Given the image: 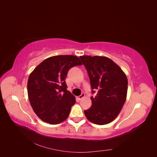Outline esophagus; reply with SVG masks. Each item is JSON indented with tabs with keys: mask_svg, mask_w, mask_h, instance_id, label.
<instances>
[{
	"mask_svg": "<svg viewBox=\"0 0 157 157\" xmlns=\"http://www.w3.org/2000/svg\"><path fill=\"white\" fill-rule=\"evenodd\" d=\"M84 96H85L84 93H82L81 95H80V96L78 97V99H79V100H81V99L84 97Z\"/></svg>",
	"mask_w": 157,
	"mask_h": 157,
	"instance_id": "34e87169",
	"label": "esophagus"
}]
</instances>
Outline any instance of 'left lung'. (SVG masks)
Instances as JSON below:
<instances>
[{
  "label": "left lung",
  "mask_w": 157,
  "mask_h": 157,
  "mask_svg": "<svg viewBox=\"0 0 157 157\" xmlns=\"http://www.w3.org/2000/svg\"><path fill=\"white\" fill-rule=\"evenodd\" d=\"M87 70L92 88V106L84 114L87 119L98 125L107 124L120 113L126 99L128 79L113 60L103 56H80Z\"/></svg>",
  "instance_id": "obj_1"
}]
</instances>
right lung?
<instances>
[{
	"label": "right lung",
	"instance_id": "1",
	"mask_svg": "<svg viewBox=\"0 0 157 157\" xmlns=\"http://www.w3.org/2000/svg\"><path fill=\"white\" fill-rule=\"evenodd\" d=\"M80 65L82 63L75 56H52L30 74L28 97L33 111L42 121L57 124L67 119L76 100L67 90L65 78L71 67Z\"/></svg>",
	"mask_w": 157,
	"mask_h": 157
}]
</instances>
